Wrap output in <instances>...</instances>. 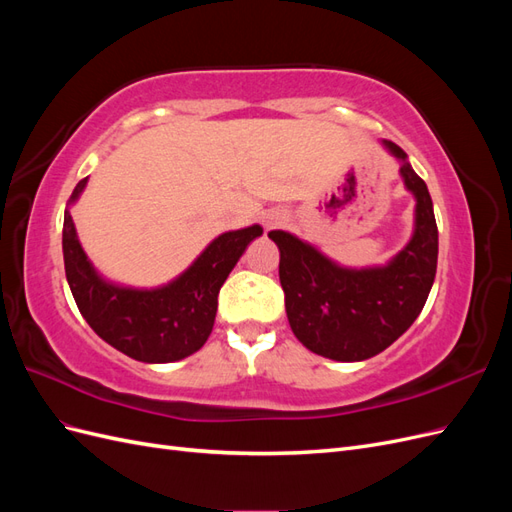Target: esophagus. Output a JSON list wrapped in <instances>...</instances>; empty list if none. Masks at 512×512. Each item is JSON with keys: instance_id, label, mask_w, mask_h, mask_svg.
<instances>
[{"instance_id": "obj_1", "label": "esophagus", "mask_w": 512, "mask_h": 512, "mask_svg": "<svg viewBox=\"0 0 512 512\" xmlns=\"http://www.w3.org/2000/svg\"><path fill=\"white\" fill-rule=\"evenodd\" d=\"M280 220H282V213L280 211H269V213L262 215V222H265L267 228L277 226V224H280Z\"/></svg>"}]
</instances>
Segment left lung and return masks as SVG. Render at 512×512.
Returning a JSON list of instances; mask_svg holds the SVG:
<instances>
[{"mask_svg":"<svg viewBox=\"0 0 512 512\" xmlns=\"http://www.w3.org/2000/svg\"><path fill=\"white\" fill-rule=\"evenodd\" d=\"M416 198L414 235L386 267L346 269L290 232L271 230L280 247L286 314L299 342L333 361H365L389 348L421 314L438 267V226L425 181L406 151L384 141Z\"/></svg>","mask_w":512,"mask_h":512,"instance_id":"1","label":"left lung"}]
</instances>
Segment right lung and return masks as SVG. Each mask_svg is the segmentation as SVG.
<instances>
[{"mask_svg": "<svg viewBox=\"0 0 512 512\" xmlns=\"http://www.w3.org/2000/svg\"><path fill=\"white\" fill-rule=\"evenodd\" d=\"M76 183L72 205L85 190ZM258 224L213 239L194 265L162 288H123L102 280L76 237L72 215H64V265L76 307L106 344L143 363H173L203 348L211 335L218 294L228 273L256 237Z\"/></svg>", "mask_w": 512, "mask_h": 512, "instance_id": "obj_1", "label": "right lung"}]
</instances>
